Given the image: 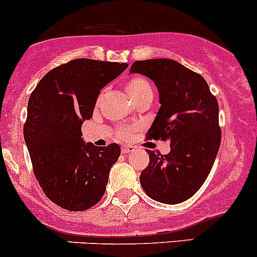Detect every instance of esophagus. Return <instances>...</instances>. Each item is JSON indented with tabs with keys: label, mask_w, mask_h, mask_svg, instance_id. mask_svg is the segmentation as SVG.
Instances as JSON below:
<instances>
[{
	"label": "esophagus",
	"mask_w": 257,
	"mask_h": 257,
	"mask_svg": "<svg viewBox=\"0 0 257 257\" xmlns=\"http://www.w3.org/2000/svg\"><path fill=\"white\" fill-rule=\"evenodd\" d=\"M135 151V147L131 146V145H123L122 147H121V152L125 155V153H130V152H134Z\"/></svg>",
	"instance_id": "34e87169"
}]
</instances>
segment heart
<instances>
[{
	"label": "heart",
	"instance_id": "heart-1",
	"mask_svg": "<svg viewBox=\"0 0 257 257\" xmlns=\"http://www.w3.org/2000/svg\"><path fill=\"white\" fill-rule=\"evenodd\" d=\"M126 90H127L128 95L134 101L144 96H147V95L153 94L152 86H151V84L148 83L147 79L144 78V76H134V78L130 79L127 84H126ZM118 134H120V136H127L128 130L122 128Z\"/></svg>",
	"mask_w": 257,
	"mask_h": 257
}]
</instances>
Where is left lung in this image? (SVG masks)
I'll use <instances>...</instances> for the list:
<instances>
[{"instance_id":"obj_1","label":"left lung","mask_w":257,"mask_h":257,"mask_svg":"<svg viewBox=\"0 0 257 257\" xmlns=\"http://www.w3.org/2000/svg\"><path fill=\"white\" fill-rule=\"evenodd\" d=\"M130 73L150 78L160 92L161 107L147 139L171 144L168 155L146 150L150 163L140 182L156 202L178 204L199 190L218 155V101L202 75L176 60H137Z\"/></svg>"}]
</instances>
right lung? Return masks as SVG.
I'll list each match as a JSON object with an SVG mask.
<instances>
[{"mask_svg": "<svg viewBox=\"0 0 257 257\" xmlns=\"http://www.w3.org/2000/svg\"><path fill=\"white\" fill-rule=\"evenodd\" d=\"M127 67L74 59L48 71L32 91L23 136L39 186L63 209L86 210L104 195L120 146L85 144L81 125L92 117L100 90Z\"/></svg>", "mask_w": 257, "mask_h": 257, "instance_id": "add662e5", "label": "right lung"}]
</instances>
